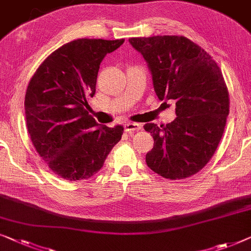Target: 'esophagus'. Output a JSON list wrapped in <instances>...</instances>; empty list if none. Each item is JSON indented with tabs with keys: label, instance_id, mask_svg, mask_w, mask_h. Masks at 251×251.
Returning <instances> with one entry per match:
<instances>
[{
	"label": "esophagus",
	"instance_id": "34e87169",
	"mask_svg": "<svg viewBox=\"0 0 251 251\" xmlns=\"http://www.w3.org/2000/svg\"><path fill=\"white\" fill-rule=\"evenodd\" d=\"M140 129H141V125H139V123H134V122H126V123H125V131L126 132L139 131Z\"/></svg>",
	"mask_w": 251,
	"mask_h": 251
}]
</instances>
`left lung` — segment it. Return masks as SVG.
<instances>
[{"instance_id":"8db88e82","label":"left lung","mask_w":251,"mask_h":251,"mask_svg":"<svg viewBox=\"0 0 251 251\" xmlns=\"http://www.w3.org/2000/svg\"><path fill=\"white\" fill-rule=\"evenodd\" d=\"M129 42L148 63L158 99L176 101L173 122L144 126L154 138L146 155L148 168L165 179H187L209 162L223 136L230 100L222 71L205 50L184 36Z\"/></svg>"}]
</instances>
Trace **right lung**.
<instances>
[{"instance_id":"obj_1","label":"right lung","mask_w":251,"mask_h":251,"mask_svg":"<svg viewBox=\"0 0 251 251\" xmlns=\"http://www.w3.org/2000/svg\"><path fill=\"white\" fill-rule=\"evenodd\" d=\"M125 39L80 38L50 53L35 71L25 96L31 143L53 173L86 180L103 168L123 128L100 126L88 114L100 64Z\"/></svg>"}]
</instances>
